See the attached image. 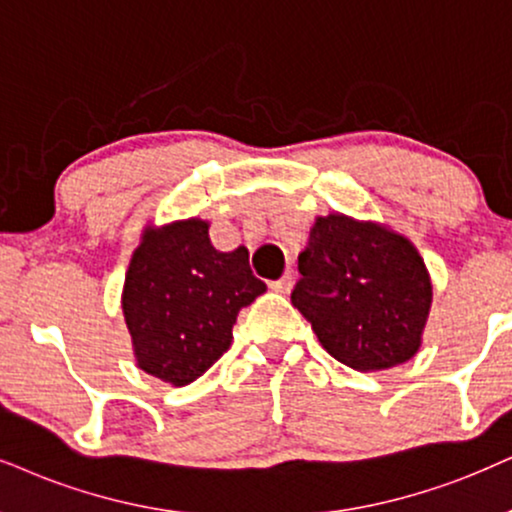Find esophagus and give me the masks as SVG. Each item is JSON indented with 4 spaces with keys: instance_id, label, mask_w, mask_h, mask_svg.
<instances>
[{
    "instance_id": "esophagus-1",
    "label": "esophagus",
    "mask_w": 512,
    "mask_h": 512,
    "mask_svg": "<svg viewBox=\"0 0 512 512\" xmlns=\"http://www.w3.org/2000/svg\"><path fill=\"white\" fill-rule=\"evenodd\" d=\"M269 288L274 290V293H288V290L293 288V274H290V271H286V274L278 278V281H271Z\"/></svg>"
}]
</instances>
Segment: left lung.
Instances as JSON below:
<instances>
[{
    "label": "left lung",
    "mask_w": 512,
    "mask_h": 512,
    "mask_svg": "<svg viewBox=\"0 0 512 512\" xmlns=\"http://www.w3.org/2000/svg\"><path fill=\"white\" fill-rule=\"evenodd\" d=\"M297 269L290 302L340 364L385 371L418 352L432 286L404 236L345 215L319 217Z\"/></svg>",
    "instance_id": "1"
}]
</instances>
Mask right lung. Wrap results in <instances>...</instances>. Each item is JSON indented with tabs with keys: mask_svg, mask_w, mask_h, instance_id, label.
Here are the masks:
<instances>
[{
	"mask_svg": "<svg viewBox=\"0 0 512 512\" xmlns=\"http://www.w3.org/2000/svg\"><path fill=\"white\" fill-rule=\"evenodd\" d=\"M264 290L248 250H215L203 219L146 229L122 293L139 368L177 387L193 383L229 349L238 312Z\"/></svg>",
	"mask_w": 512,
	"mask_h": 512,
	"instance_id": "obj_1",
	"label": "right lung"
}]
</instances>
